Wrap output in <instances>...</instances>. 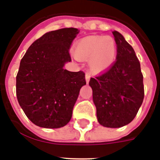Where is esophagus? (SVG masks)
I'll list each match as a JSON object with an SVG mask.
<instances>
[{
  "label": "esophagus",
  "mask_w": 160,
  "mask_h": 160,
  "mask_svg": "<svg viewBox=\"0 0 160 160\" xmlns=\"http://www.w3.org/2000/svg\"><path fill=\"white\" fill-rule=\"evenodd\" d=\"M90 75L89 74V73H86V80H87V82H88L89 81H90Z\"/></svg>",
  "instance_id": "34e87169"
}]
</instances>
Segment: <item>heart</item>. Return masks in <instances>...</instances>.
<instances>
[{"instance_id":"heart-1","label":"heart","mask_w":160,"mask_h":160,"mask_svg":"<svg viewBox=\"0 0 160 160\" xmlns=\"http://www.w3.org/2000/svg\"><path fill=\"white\" fill-rule=\"evenodd\" d=\"M117 53L116 42L111 36H88L77 42L75 56L80 60L90 58L93 71L105 70L114 62Z\"/></svg>"}]
</instances>
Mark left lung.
<instances>
[{
	"mask_svg": "<svg viewBox=\"0 0 160 160\" xmlns=\"http://www.w3.org/2000/svg\"><path fill=\"white\" fill-rule=\"evenodd\" d=\"M117 59L107 71L89 82L98 121L106 128H121L136 116L144 98L143 76L132 46L117 31Z\"/></svg>",
	"mask_w": 160,
	"mask_h": 160,
	"instance_id": "left-lung-1",
	"label": "left lung"
}]
</instances>
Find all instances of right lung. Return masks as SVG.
Segmentation results:
<instances>
[{"mask_svg": "<svg viewBox=\"0 0 160 160\" xmlns=\"http://www.w3.org/2000/svg\"><path fill=\"white\" fill-rule=\"evenodd\" d=\"M78 30L65 28L46 32L29 46L16 78L18 102L35 125L60 128L70 122L79 91L86 84L83 71L64 70L71 62L70 47Z\"/></svg>", "mask_w": 160, "mask_h": 160, "instance_id": "obj_1", "label": "right lung"}]
</instances>
